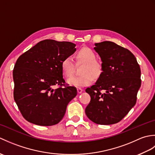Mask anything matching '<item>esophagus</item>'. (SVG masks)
Instances as JSON below:
<instances>
[{"instance_id": "esophagus-1", "label": "esophagus", "mask_w": 155, "mask_h": 155, "mask_svg": "<svg viewBox=\"0 0 155 155\" xmlns=\"http://www.w3.org/2000/svg\"><path fill=\"white\" fill-rule=\"evenodd\" d=\"M83 90L81 88H77V92H78V93L81 94V93H83Z\"/></svg>"}]
</instances>
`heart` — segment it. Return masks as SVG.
<instances>
[{"instance_id": "heart-1", "label": "heart", "mask_w": 155, "mask_h": 155, "mask_svg": "<svg viewBox=\"0 0 155 155\" xmlns=\"http://www.w3.org/2000/svg\"><path fill=\"white\" fill-rule=\"evenodd\" d=\"M78 61L84 62L81 73L77 77H72L67 80V83L71 86L84 87L90 85L94 78H99L103 71V64L96 59L94 52L88 47L81 48L77 53ZM62 74L66 77H70L73 74V62L70 57H65L61 64Z\"/></svg>"}]
</instances>
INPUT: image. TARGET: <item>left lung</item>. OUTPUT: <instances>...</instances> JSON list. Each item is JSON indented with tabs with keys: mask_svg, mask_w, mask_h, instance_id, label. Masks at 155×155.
Wrapping results in <instances>:
<instances>
[{
	"mask_svg": "<svg viewBox=\"0 0 155 155\" xmlns=\"http://www.w3.org/2000/svg\"><path fill=\"white\" fill-rule=\"evenodd\" d=\"M95 46L103 71L95 84L86 89L91 101L85 113L94 123L113 124L120 122L136 104L141 85L140 68L127 48L111 41Z\"/></svg>",
	"mask_w": 155,
	"mask_h": 155,
	"instance_id": "left-lung-1",
	"label": "left lung"
}]
</instances>
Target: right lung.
I'll list each match as a JSON object with an SVG mask.
<instances>
[{
	"label": "right lung",
	"instance_id": "1",
	"mask_svg": "<svg viewBox=\"0 0 155 155\" xmlns=\"http://www.w3.org/2000/svg\"><path fill=\"white\" fill-rule=\"evenodd\" d=\"M71 42L47 39L18 58L13 69L14 99L22 117L41 126L58 123L77 94L62 77V61L76 51ZM54 86L58 87L54 90Z\"/></svg>",
	"mask_w": 155,
	"mask_h": 155
}]
</instances>
